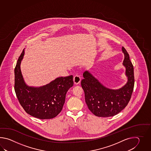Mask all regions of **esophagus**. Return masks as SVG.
Segmentation results:
<instances>
[{
  "label": "esophagus",
  "instance_id": "obj_1",
  "mask_svg": "<svg viewBox=\"0 0 151 151\" xmlns=\"http://www.w3.org/2000/svg\"><path fill=\"white\" fill-rule=\"evenodd\" d=\"M81 81V78L79 76H75L73 78V82L74 85H78L80 83Z\"/></svg>",
  "mask_w": 151,
  "mask_h": 151
}]
</instances>
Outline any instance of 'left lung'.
Segmentation results:
<instances>
[{"label": "left lung", "mask_w": 151, "mask_h": 151, "mask_svg": "<svg viewBox=\"0 0 151 151\" xmlns=\"http://www.w3.org/2000/svg\"><path fill=\"white\" fill-rule=\"evenodd\" d=\"M122 64L125 68L127 81L118 90H112L104 86L88 71L83 73L81 85L85 93V102L88 109L95 116L109 117L115 116L127 105L131 98L134 84V68L125 48Z\"/></svg>", "instance_id": "1"}]
</instances>
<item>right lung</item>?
Segmentation results:
<instances>
[{"instance_id":"obj_1","label":"right lung","mask_w":151,"mask_h":151,"mask_svg":"<svg viewBox=\"0 0 151 151\" xmlns=\"http://www.w3.org/2000/svg\"><path fill=\"white\" fill-rule=\"evenodd\" d=\"M23 51L14 68V90L23 109L30 116L40 119L53 118L60 112L66 94L73 85V76L59 77L40 87L26 85L20 69Z\"/></svg>"}]
</instances>
